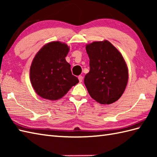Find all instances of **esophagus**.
Returning <instances> with one entry per match:
<instances>
[{"label": "esophagus", "instance_id": "esophagus-1", "mask_svg": "<svg viewBox=\"0 0 157 157\" xmlns=\"http://www.w3.org/2000/svg\"><path fill=\"white\" fill-rule=\"evenodd\" d=\"M78 79H79V82H82V80H83V77H82V75H79V76H78Z\"/></svg>", "mask_w": 157, "mask_h": 157}]
</instances>
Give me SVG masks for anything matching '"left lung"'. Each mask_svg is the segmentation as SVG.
Instances as JSON below:
<instances>
[{
	"label": "left lung",
	"instance_id": "obj_1",
	"mask_svg": "<svg viewBox=\"0 0 157 157\" xmlns=\"http://www.w3.org/2000/svg\"><path fill=\"white\" fill-rule=\"evenodd\" d=\"M90 71L84 84L89 94L102 105H110L121 97L128 81V69L123 56L107 40L94 42L86 47Z\"/></svg>",
	"mask_w": 157,
	"mask_h": 157
}]
</instances>
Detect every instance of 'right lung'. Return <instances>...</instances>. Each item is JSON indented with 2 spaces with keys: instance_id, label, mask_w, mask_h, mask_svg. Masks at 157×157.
<instances>
[{
  "instance_id": "add662e5",
  "label": "right lung",
  "mask_w": 157,
  "mask_h": 157,
  "mask_svg": "<svg viewBox=\"0 0 157 157\" xmlns=\"http://www.w3.org/2000/svg\"><path fill=\"white\" fill-rule=\"evenodd\" d=\"M69 50L64 43L52 42L43 46L35 56L29 76L34 90L42 98L58 100L79 82L65 60Z\"/></svg>"
}]
</instances>
